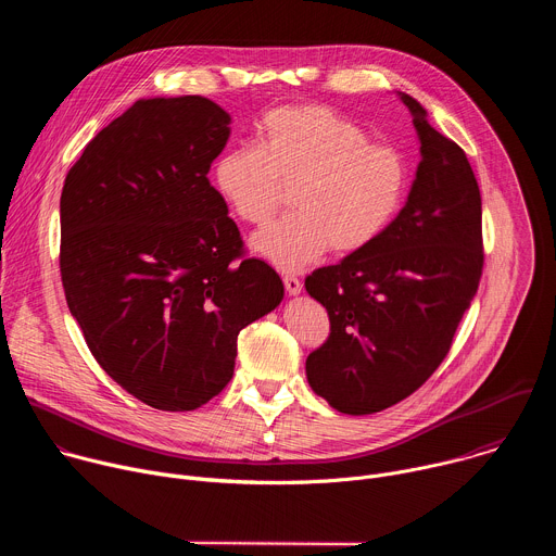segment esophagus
Segmentation results:
<instances>
[{"instance_id":"34e87169","label":"esophagus","mask_w":556,"mask_h":556,"mask_svg":"<svg viewBox=\"0 0 556 556\" xmlns=\"http://www.w3.org/2000/svg\"><path fill=\"white\" fill-rule=\"evenodd\" d=\"M283 286H286V292H288L290 296H296V294L301 292V288H303L301 281H299L294 275H286V277H283Z\"/></svg>"}]
</instances>
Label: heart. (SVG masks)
<instances>
[{
    "label": "heart",
    "instance_id": "obj_1",
    "mask_svg": "<svg viewBox=\"0 0 556 556\" xmlns=\"http://www.w3.org/2000/svg\"><path fill=\"white\" fill-rule=\"evenodd\" d=\"M215 187L242 222L262 226L293 187L292 213L253 235L251 249L292 273L330 247L358 253L399 217L412 172L401 149L374 144L354 121L326 105H286L260 125V144L226 149L213 169Z\"/></svg>",
    "mask_w": 556,
    "mask_h": 556
}]
</instances>
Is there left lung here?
<instances>
[{
	"label": "left lung",
	"instance_id": "8db88e82",
	"mask_svg": "<svg viewBox=\"0 0 556 556\" xmlns=\"http://www.w3.org/2000/svg\"><path fill=\"white\" fill-rule=\"evenodd\" d=\"M399 97L422 155L405 206L374 244L305 279L330 316V337L307 356L305 376L350 416L405 401L438 369L484 266L482 198L466 153L429 125L414 97Z\"/></svg>",
	"mask_w": 556,
	"mask_h": 556
}]
</instances>
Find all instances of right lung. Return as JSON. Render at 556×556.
I'll return each instance as SVG.
<instances>
[{"instance_id":"add662e5","label":"right lung","mask_w":556,"mask_h":556,"mask_svg":"<svg viewBox=\"0 0 556 556\" xmlns=\"http://www.w3.org/2000/svg\"><path fill=\"white\" fill-rule=\"evenodd\" d=\"M228 125L204 97L140 99L65 176L67 307L99 365L153 409L208 403L232 378L237 334L283 299L206 178Z\"/></svg>"}]
</instances>
